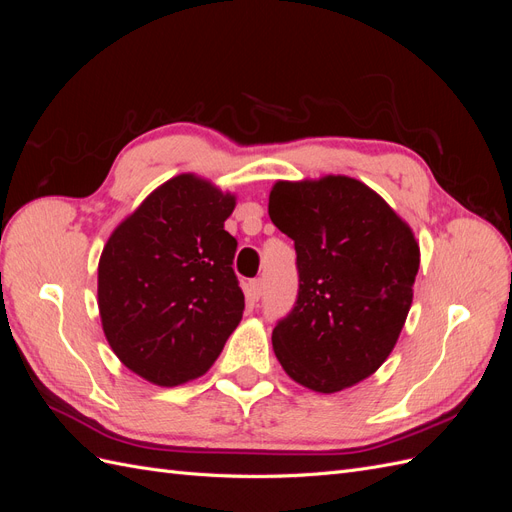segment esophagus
Returning a JSON list of instances; mask_svg holds the SVG:
<instances>
[{"label":"esophagus","mask_w":512,"mask_h":512,"mask_svg":"<svg viewBox=\"0 0 512 512\" xmlns=\"http://www.w3.org/2000/svg\"><path fill=\"white\" fill-rule=\"evenodd\" d=\"M262 290H265V282H262L260 277H258V280H252L250 284H247V292H250V297L256 299V301L262 297Z\"/></svg>","instance_id":"esophagus-1"}]
</instances>
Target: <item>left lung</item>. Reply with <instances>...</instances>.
I'll use <instances>...</instances> for the list:
<instances>
[{"label": "left lung", "mask_w": 512, "mask_h": 512, "mask_svg": "<svg viewBox=\"0 0 512 512\" xmlns=\"http://www.w3.org/2000/svg\"><path fill=\"white\" fill-rule=\"evenodd\" d=\"M271 222L294 241L299 292L273 350L307 389L335 393L386 361L412 305L421 252L410 226L365 183L277 181Z\"/></svg>", "instance_id": "left-lung-1"}]
</instances>
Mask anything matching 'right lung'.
<instances>
[{"mask_svg":"<svg viewBox=\"0 0 512 512\" xmlns=\"http://www.w3.org/2000/svg\"><path fill=\"white\" fill-rule=\"evenodd\" d=\"M235 196L179 175L151 192L106 241L98 267L102 329L141 378L177 386L203 376L243 316L224 230Z\"/></svg>","mask_w":512,"mask_h":512,"instance_id":"obj_1","label":"right lung"}]
</instances>
